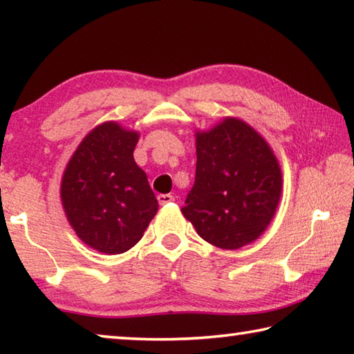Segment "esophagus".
Instances as JSON below:
<instances>
[{
    "label": "esophagus",
    "instance_id": "1",
    "mask_svg": "<svg viewBox=\"0 0 354 354\" xmlns=\"http://www.w3.org/2000/svg\"><path fill=\"white\" fill-rule=\"evenodd\" d=\"M173 200H175V196L170 195V194H160V195H158V201H159L160 206L169 205V203H171Z\"/></svg>",
    "mask_w": 354,
    "mask_h": 354
}]
</instances>
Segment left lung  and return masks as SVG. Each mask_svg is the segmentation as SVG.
<instances>
[{
	"instance_id": "obj_1",
	"label": "left lung",
	"mask_w": 354,
	"mask_h": 354,
	"mask_svg": "<svg viewBox=\"0 0 354 354\" xmlns=\"http://www.w3.org/2000/svg\"><path fill=\"white\" fill-rule=\"evenodd\" d=\"M195 140V184L183 215L214 247L239 250L254 242L270 225L283 190L273 149L236 117L196 131Z\"/></svg>"
}]
</instances>
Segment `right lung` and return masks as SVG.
Returning a JSON list of instances; mask_svg holds the SVG:
<instances>
[{
    "mask_svg": "<svg viewBox=\"0 0 354 354\" xmlns=\"http://www.w3.org/2000/svg\"><path fill=\"white\" fill-rule=\"evenodd\" d=\"M139 137L117 122L101 123L84 137L64 170V212L76 236L100 253L133 248L158 212L147 173L133 156Z\"/></svg>",
    "mask_w": 354,
    "mask_h": 354,
    "instance_id": "add662e5",
    "label": "right lung"
}]
</instances>
